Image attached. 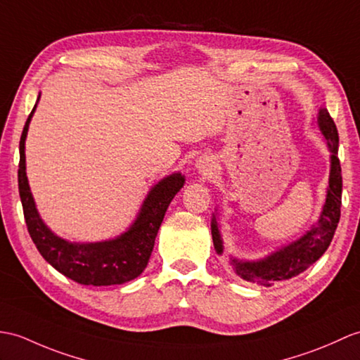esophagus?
<instances>
[{"instance_id":"esophagus-1","label":"esophagus","mask_w":360,"mask_h":360,"mask_svg":"<svg viewBox=\"0 0 360 360\" xmlns=\"http://www.w3.org/2000/svg\"><path fill=\"white\" fill-rule=\"evenodd\" d=\"M212 167H213V162L210 160H207V158H200V160L196 162V169L200 173V176L204 178L210 174Z\"/></svg>"}]
</instances>
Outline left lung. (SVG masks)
<instances>
[{
	"label": "left lung",
	"instance_id": "left-lung-1",
	"mask_svg": "<svg viewBox=\"0 0 360 360\" xmlns=\"http://www.w3.org/2000/svg\"><path fill=\"white\" fill-rule=\"evenodd\" d=\"M317 125H319L323 138L327 139V146L331 152L330 182L321 218L302 238L279 248L278 252L264 259H259V261H240V259L231 257L233 270L244 281L255 282L264 287H271L273 283L279 281L295 278V276L305 271L308 266L314 264L317 259L327 252L328 245L331 244L334 231H336L340 219L342 205V170L338 158L339 135L336 124H334L327 108H321L319 110ZM212 236L214 250L218 252V255H221L224 252V245L214 214L212 219Z\"/></svg>",
	"mask_w": 360,
	"mask_h": 360
}]
</instances>
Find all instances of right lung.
I'll return each mask as SVG.
<instances>
[{
  "instance_id": "add662e5",
  "label": "right lung",
  "mask_w": 360,
  "mask_h": 360,
  "mask_svg": "<svg viewBox=\"0 0 360 360\" xmlns=\"http://www.w3.org/2000/svg\"><path fill=\"white\" fill-rule=\"evenodd\" d=\"M35 108L37 104L32 108L22 129L18 165L20 198L24 219H26L33 244L55 270L82 285H118V283L138 278L148 264L167 208L174 195L182 188L186 179L181 173H173L158 182L148 191L135 222L118 238L90 242V244H79V242H69L58 238L39 218L26 176L24 142H26L29 124Z\"/></svg>"
}]
</instances>
